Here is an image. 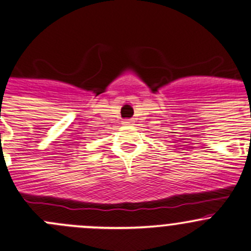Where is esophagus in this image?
I'll return each mask as SVG.
<instances>
[{
  "mask_svg": "<svg viewBox=\"0 0 251 251\" xmlns=\"http://www.w3.org/2000/svg\"><path fill=\"white\" fill-rule=\"evenodd\" d=\"M124 125H126V126H128V125H132L133 124V121L131 120V119H126V120H124Z\"/></svg>",
  "mask_w": 251,
  "mask_h": 251,
  "instance_id": "1",
  "label": "esophagus"
}]
</instances>
